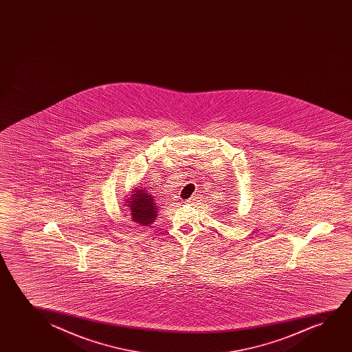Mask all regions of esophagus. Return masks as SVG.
<instances>
[{
	"instance_id": "1",
	"label": "esophagus",
	"mask_w": 352,
	"mask_h": 352,
	"mask_svg": "<svg viewBox=\"0 0 352 352\" xmlns=\"http://www.w3.org/2000/svg\"><path fill=\"white\" fill-rule=\"evenodd\" d=\"M196 199H197V197H195V196H193V197L190 198L188 201H186V203H190V204H191V203L196 202Z\"/></svg>"
}]
</instances>
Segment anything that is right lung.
Listing matches in <instances>:
<instances>
[{
    "label": "right lung",
    "mask_w": 352,
    "mask_h": 352,
    "mask_svg": "<svg viewBox=\"0 0 352 352\" xmlns=\"http://www.w3.org/2000/svg\"><path fill=\"white\" fill-rule=\"evenodd\" d=\"M124 206L129 209L127 212H130L131 220L140 226H150L159 215V208L154 196L142 186L132 188L125 198Z\"/></svg>",
    "instance_id": "add662e5"
}]
</instances>
